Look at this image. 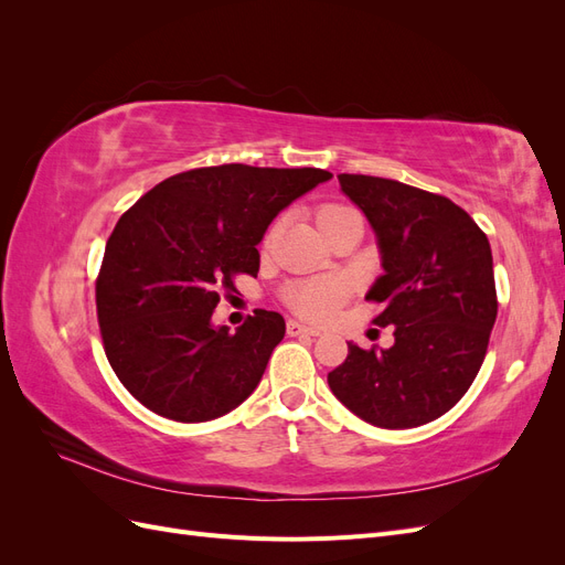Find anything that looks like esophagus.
Instances as JSON below:
<instances>
[{
  "label": "esophagus",
  "instance_id": "obj_1",
  "mask_svg": "<svg viewBox=\"0 0 565 565\" xmlns=\"http://www.w3.org/2000/svg\"><path fill=\"white\" fill-rule=\"evenodd\" d=\"M287 334L289 337H318L320 334V330H316V328H309V324H301V322H297V320H287Z\"/></svg>",
  "mask_w": 565,
  "mask_h": 565
}]
</instances>
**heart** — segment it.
<instances>
[{
    "label": "heart",
    "mask_w": 565,
    "mask_h": 565,
    "mask_svg": "<svg viewBox=\"0 0 565 565\" xmlns=\"http://www.w3.org/2000/svg\"><path fill=\"white\" fill-rule=\"evenodd\" d=\"M355 214L347 204H322L318 210L316 218H318V226L320 231L324 226L334 224V221L344 218ZM349 297V285L344 280H337V278H311V280H295V282H287L280 292L282 303L287 306L289 311H295L297 316L306 318V320H313V322H324L330 320L337 311L339 306L347 301Z\"/></svg>",
    "instance_id": "obj_1"
}]
</instances>
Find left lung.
<instances>
[{
    "instance_id": "1",
    "label": "left lung",
    "mask_w": 565,
    "mask_h": 565,
    "mask_svg": "<svg viewBox=\"0 0 565 565\" xmlns=\"http://www.w3.org/2000/svg\"><path fill=\"white\" fill-rule=\"evenodd\" d=\"M337 179L377 233L384 276L367 301L382 306L372 322L393 324L396 344H349L328 384L361 419L413 429L446 415L483 365L498 318L490 243L448 198L393 179Z\"/></svg>"
}]
</instances>
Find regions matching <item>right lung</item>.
I'll return each mask as SVG.
<instances>
[{
    "label": "right lung",
    "instance_id": "add662e5",
    "mask_svg": "<svg viewBox=\"0 0 565 565\" xmlns=\"http://www.w3.org/2000/svg\"><path fill=\"white\" fill-rule=\"evenodd\" d=\"M332 179L316 167H200L158 183L119 216L96 278L100 339L117 380L152 413L210 422L262 382L285 318L256 309L214 328L218 292L259 273L256 245L289 202Z\"/></svg>",
    "mask_w": 565,
    "mask_h": 565
}]
</instances>
